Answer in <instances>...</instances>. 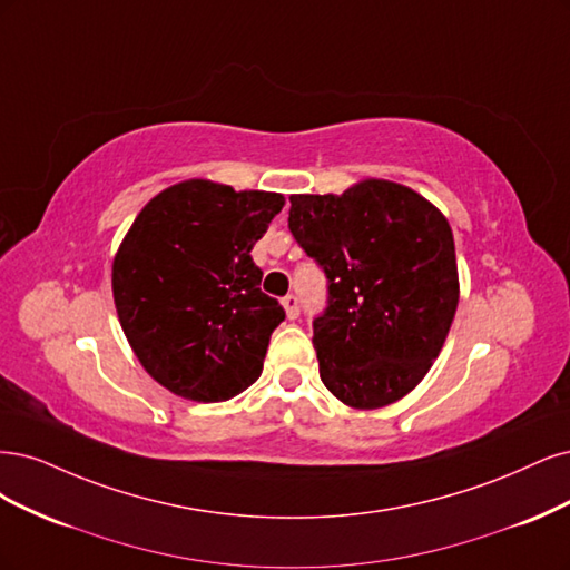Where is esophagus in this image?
Here are the masks:
<instances>
[{
  "label": "esophagus",
  "mask_w": 570,
  "mask_h": 570,
  "mask_svg": "<svg viewBox=\"0 0 570 570\" xmlns=\"http://www.w3.org/2000/svg\"><path fill=\"white\" fill-rule=\"evenodd\" d=\"M284 309H286V317L288 320H298V315H301V305H298V296H286L284 298Z\"/></svg>",
  "instance_id": "34e87169"
}]
</instances>
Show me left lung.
<instances>
[{
	"label": "left lung",
	"mask_w": 570,
	"mask_h": 570,
	"mask_svg": "<svg viewBox=\"0 0 570 570\" xmlns=\"http://www.w3.org/2000/svg\"><path fill=\"white\" fill-rule=\"evenodd\" d=\"M288 229L328 279L315 320L320 376L343 405L379 410L414 391L448 338L459 272L448 217L397 181L293 194Z\"/></svg>",
	"instance_id": "8db88e82"
}]
</instances>
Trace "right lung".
<instances>
[{
	"label": "right lung",
	"mask_w": 570,
	"mask_h": 570,
	"mask_svg": "<svg viewBox=\"0 0 570 570\" xmlns=\"http://www.w3.org/2000/svg\"><path fill=\"white\" fill-rule=\"evenodd\" d=\"M284 204L282 194L196 177L135 217L114 258V301L127 343L163 389L223 402L263 374L286 315L261 291L250 250Z\"/></svg>",
	"instance_id": "add662e5"
}]
</instances>
